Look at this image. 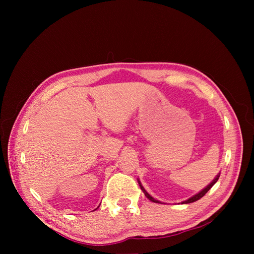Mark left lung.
<instances>
[{
	"label": "left lung",
	"instance_id": "left-lung-1",
	"mask_svg": "<svg viewBox=\"0 0 254 254\" xmlns=\"http://www.w3.org/2000/svg\"><path fill=\"white\" fill-rule=\"evenodd\" d=\"M219 176H220V174H218L216 177H215V179L209 184V186H207L206 188H204L202 190H200V191H199V193L198 194H196V195H194L193 197H190V198H189L188 199V200H186V201H183L182 203H191V202H194V201H197V200H199V199H200V198H202L206 193H207V191H209L210 190V189L214 186V184L215 183H216L217 182V180H218V178H219ZM137 182H139V184H140V188H141V190H143V193L145 194V196L146 197H147L148 199H149V200L150 201H152V202H156V203H159L160 201L159 200H157V199H155V198H153V197H151L148 193H147V191H146L145 190V189L143 188V186H142V184H141V182H140V180L139 179H137Z\"/></svg>",
	"mask_w": 254,
	"mask_h": 254
}]
</instances>
